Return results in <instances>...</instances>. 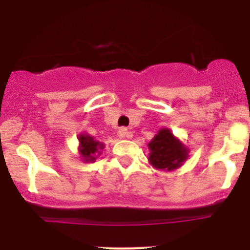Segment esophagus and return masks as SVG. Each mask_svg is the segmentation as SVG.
<instances>
[{
  "mask_svg": "<svg viewBox=\"0 0 250 250\" xmlns=\"http://www.w3.org/2000/svg\"><path fill=\"white\" fill-rule=\"evenodd\" d=\"M119 136L120 138H131V132L126 129V127H120L119 129Z\"/></svg>",
  "mask_w": 250,
  "mask_h": 250,
  "instance_id": "1",
  "label": "esophagus"
}]
</instances>
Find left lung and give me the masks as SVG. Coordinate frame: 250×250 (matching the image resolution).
Listing matches in <instances>:
<instances>
[{
  "label": "left lung",
  "instance_id": "left-lung-1",
  "mask_svg": "<svg viewBox=\"0 0 250 250\" xmlns=\"http://www.w3.org/2000/svg\"><path fill=\"white\" fill-rule=\"evenodd\" d=\"M149 160L158 169L173 170L179 167L188 158V150L176 140L170 130L163 129L149 143Z\"/></svg>",
  "mask_w": 250,
  "mask_h": 250
}]
</instances>
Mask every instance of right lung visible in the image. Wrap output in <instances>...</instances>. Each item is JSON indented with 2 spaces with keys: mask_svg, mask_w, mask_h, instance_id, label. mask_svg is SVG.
Instances as JSON below:
<instances>
[{
  "mask_svg": "<svg viewBox=\"0 0 250 250\" xmlns=\"http://www.w3.org/2000/svg\"><path fill=\"white\" fill-rule=\"evenodd\" d=\"M80 154L85 161L96 160V154H100L104 144L94 140V138L89 135H80Z\"/></svg>",
  "mask_w": 250,
  "mask_h": 250,
  "instance_id": "1",
  "label": "right lung"
}]
</instances>
